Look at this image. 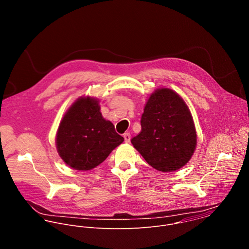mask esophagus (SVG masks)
Returning <instances> with one entry per match:
<instances>
[{
    "instance_id": "34e87169",
    "label": "esophagus",
    "mask_w": 249,
    "mask_h": 249,
    "mask_svg": "<svg viewBox=\"0 0 249 249\" xmlns=\"http://www.w3.org/2000/svg\"><path fill=\"white\" fill-rule=\"evenodd\" d=\"M124 142H130V138H131V135H130V133H128V132L124 133Z\"/></svg>"
}]
</instances>
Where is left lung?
Returning <instances> with one entry per match:
<instances>
[{"label":"left lung","mask_w":249,"mask_h":249,"mask_svg":"<svg viewBox=\"0 0 249 249\" xmlns=\"http://www.w3.org/2000/svg\"><path fill=\"white\" fill-rule=\"evenodd\" d=\"M142 129L131 143L157 171L184 167L196 147V130L189 107L170 88H158L148 97L141 118Z\"/></svg>","instance_id":"left-lung-1"}]
</instances>
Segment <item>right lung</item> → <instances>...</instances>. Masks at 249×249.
Wrapping results in <instances>:
<instances>
[{
    "label": "right lung",
    "mask_w": 249,
    "mask_h": 249,
    "mask_svg": "<svg viewBox=\"0 0 249 249\" xmlns=\"http://www.w3.org/2000/svg\"><path fill=\"white\" fill-rule=\"evenodd\" d=\"M123 142L114 124L103 117L100 101L90 96L79 97L68 108L55 136L60 158L76 171L96 168Z\"/></svg>",
    "instance_id": "obj_1"
}]
</instances>
